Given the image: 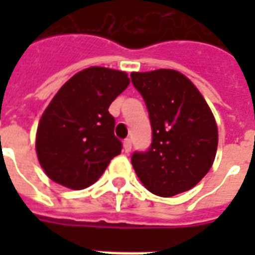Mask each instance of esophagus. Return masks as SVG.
Listing matches in <instances>:
<instances>
[{
    "instance_id": "esophagus-1",
    "label": "esophagus",
    "mask_w": 255,
    "mask_h": 255,
    "mask_svg": "<svg viewBox=\"0 0 255 255\" xmlns=\"http://www.w3.org/2000/svg\"><path fill=\"white\" fill-rule=\"evenodd\" d=\"M131 147H132V143H131V139H126L124 142H123V149L126 153H129L131 151Z\"/></svg>"
}]
</instances>
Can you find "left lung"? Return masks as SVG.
Masks as SVG:
<instances>
[{
  "mask_svg": "<svg viewBox=\"0 0 255 255\" xmlns=\"http://www.w3.org/2000/svg\"><path fill=\"white\" fill-rule=\"evenodd\" d=\"M153 131L147 151L131 162L139 180L158 197H173L201 182L213 165L219 132L210 108L198 89L173 69L132 72Z\"/></svg>",
  "mask_w": 255,
  "mask_h": 255,
  "instance_id": "left-lung-1",
  "label": "left lung"
}]
</instances>
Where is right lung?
<instances>
[{
	"mask_svg": "<svg viewBox=\"0 0 255 255\" xmlns=\"http://www.w3.org/2000/svg\"><path fill=\"white\" fill-rule=\"evenodd\" d=\"M128 84L123 71L90 67L58 90L39 120L35 143L39 164L53 182L83 190L122 153L108 109Z\"/></svg>",
	"mask_w": 255,
	"mask_h": 255,
	"instance_id": "add662e5",
	"label": "right lung"
}]
</instances>
